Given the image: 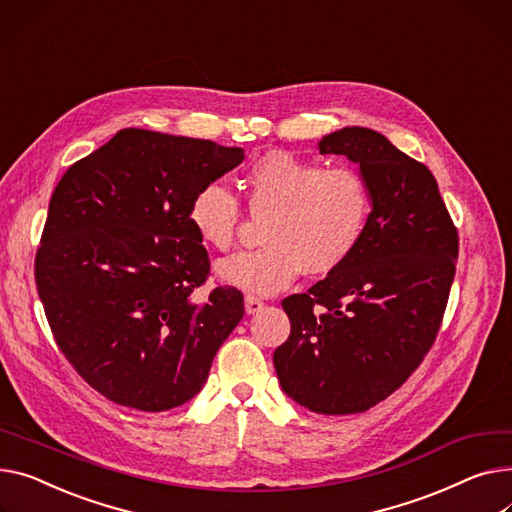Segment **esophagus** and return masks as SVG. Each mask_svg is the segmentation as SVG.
<instances>
[{
  "label": "esophagus",
  "instance_id": "esophagus-1",
  "mask_svg": "<svg viewBox=\"0 0 512 512\" xmlns=\"http://www.w3.org/2000/svg\"><path fill=\"white\" fill-rule=\"evenodd\" d=\"M245 309H247L249 315H255V313H259L263 309V300L257 298V296H247L245 298Z\"/></svg>",
  "mask_w": 512,
  "mask_h": 512
}]
</instances>
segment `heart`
Here are the masks:
<instances>
[{"label":"heart","instance_id":"1","mask_svg":"<svg viewBox=\"0 0 512 512\" xmlns=\"http://www.w3.org/2000/svg\"><path fill=\"white\" fill-rule=\"evenodd\" d=\"M245 189L249 214L265 218V247L220 261L216 276L251 294H276L300 271L333 274L356 253L370 224L372 189L356 168L269 152L247 170ZM189 220L203 245L230 251L243 210L222 183H208L193 195Z\"/></svg>","mask_w":512,"mask_h":512}]
</instances>
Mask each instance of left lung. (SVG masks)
<instances>
[{"label": "left lung", "instance_id": "left-lung-1", "mask_svg": "<svg viewBox=\"0 0 512 512\" xmlns=\"http://www.w3.org/2000/svg\"><path fill=\"white\" fill-rule=\"evenodd\" d=\"M319 150L360 164L372 189L370 224L342 267L282 300L290 337L274 366L282 391L306 410L346 416L387 399L432 348L459 236L428 166L383 133L344 127Z\"/></svg>", "mask_w": 512, "mask_h": 512}]
</instances>
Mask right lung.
Wrapping results in <instances>:
<instances>
[{
  "instance_id": "add662e5",
  "label": "right lung",
  "mask_w": 512,
  "mask_h": 512,
  "mask_svg": "<svg viewBox=\"0 0 512 512\" xmlns=\"http://www.w3.org/2000/svg\"><path fill=\"white\" fill-rule=\"evenodd\" d=\"M243 158V148L129 127L57 183L34 280L59 350L109 401L183 405L243 319L232 286L193 300L210 257L189 220L193 195Z\"/></svg>"
}]
</instances>
